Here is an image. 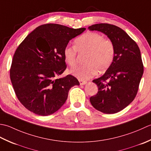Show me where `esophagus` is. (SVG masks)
<instances>
[{
    "label": "esophagus",
    "mask_w": 151,
    "mask_h": 151,
    "mask_svg": "<svg viewBox=\"0 0 151 151\" xmlns=\"http://www.w3.org/2000/svg\"><path fill=\"white\" fill-rule=\"evenodd\" d=\"M87 81H83V80H79V83L81 85H85L86 83H87Z\"/></svg>",
    "instance_id": "1"
}]
</instances>
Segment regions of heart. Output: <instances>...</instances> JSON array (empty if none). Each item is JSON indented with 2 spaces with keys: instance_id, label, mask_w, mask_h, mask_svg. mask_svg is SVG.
I'll return each mask as SVG.
<instances>
[{
  "instance_id": "obj_1",
  "label": "heart",
  "mask_w": 151,
  "mask_h": 151,
  "mask_svg": "<svg viewBox=\"0 0 151 151\" xmlns=\"http://www.w3.org/2000/svg\"><path fill=\"white\" fill-rule=\"evenodd\" d=\"M74 46H66L63 57L66 63L71 68L77 64L78 51L79 53H87L85 64L72 70L70 73L79 80H87L109 68L115 57V47L109 39L104 38L100 33L87 32L77 38Z\"/></svg>"
}]
</instances>
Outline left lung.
Returning <instances> with one entry per match:
<instances>
[{"label":"left lung","mask_w":151,"mask_h":151,"mask_svg":"<svg viewBox=\"0 0 151 151\" xmlns=\"http://www.w3.org/2000/svg\"><path fill=\"white\" fill-rule=\"evenodd\" d=\"M105 34L115 47V57L105 73L93 83L98 93L90 98L95 109L112 114L127 107L136 98L143 73V64L138 45L122 29L107 23L88 28Z\"/></svg>","instance_id":"obj_1"}]
</instances>
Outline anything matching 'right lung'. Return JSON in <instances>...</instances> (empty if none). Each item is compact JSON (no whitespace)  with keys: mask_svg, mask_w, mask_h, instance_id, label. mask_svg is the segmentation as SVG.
<instances>
[{"mask_svg":"<svg viewBox=\"0 0 151 151\" xmlns=\"http://www.w3.org/2000/svg\"><path fill=\"white\" fill-rule=\"evenodd\" d=\"M85 29L42 24L18 46L12 59L10 79L18 100L30 111L42 116L53 114L65 103L71 87L79 85L72 75L57 77L66 68L64 49Z\"/></svg>","mask_w":151,"mask_h":151,"instance_id":"add662e5","label":"right lung"}]
</instances>
